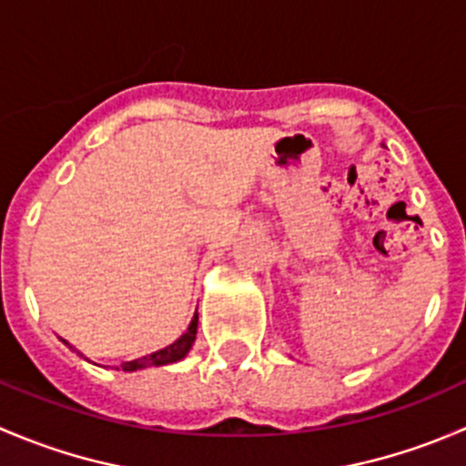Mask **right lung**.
Listing matches in <instances>:
<instances>
[{
	"instance_id": "add662e5",
	"label": "right lung",
	"mask_w": 466,
	"mask_h": 466,
	"mask_svg": "<svg viewBox=\"0 0 466 466\" xmlns=\"http://www.w3.org/2000/svg\"><path fill=\"white\" fill-rule=\"evenodd\" d=\"M196 331H198V313L194 316V320H191L189 329H187L185 333H182L180 338H177L176 342H171L168 347H164V350L159 351H153V354L148 356H142V359L137 360H128V363H121V365H115V370H124V372H135V370H144V368H159V365H168V363H177V360L185 359L187 354H189L191 345H194L196 340ZM65 345L69 347V350H74L72 345H69L67 340H63ZM76 351V350H74ZM76 354H81V351H76ZM83 356V354H81ZM87 360V359H86Z\"/></svg>"
}]
</instances>
